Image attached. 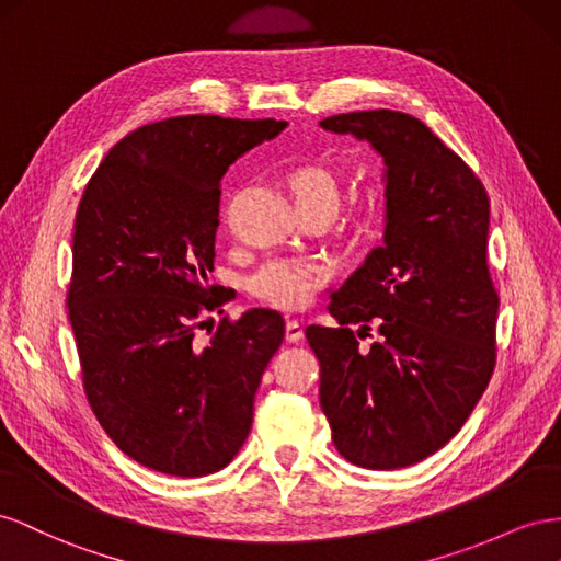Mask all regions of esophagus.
I'll use <instances>...</instances> for the list:
<instances>
[{
  "label": "esophagus",
  "mask_w": 561,
  "mask_h": 561,
  "mask_svg": "<svg viewBox=\"0 0 561 561\" xmlns=\"http://www.w3.org/2000/svg\"><path fill=\"white\" fill-rule=\"evenodd\" d=\"M286 341L289 343H298L300 339H302V324L298 322V319H289V322H286Z\"/></svg>",
  "instance_id": "34e87169"
}]
</instances>
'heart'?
I'll return each mask as SVG.
<instances>
[{
	"instance_id": "1",
	"label": "heart",
	"mask_w": 561,
	"mask_h": 561,
	"mask_svg": "<svg viewBox=\"0 0 561 561\" xmlns=\"http://www.w3.org/2000/svg\"><path fill=\"white\" fill-rule=\"evenodd\" d=\"M289 190L296 204L317 202L333 211L341 195L335 173L327 167L306 164L289 175ZM331 277V267L314 259H270L251 272L249 291L267 306L298 310L314 298L317 289Z\"/></svg>"
}]
</instances>
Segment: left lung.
<instances>
[{
  "label": "left lung",
  "instance_id": "left-lung-1",
  "mask_svg": "<svg viewBox=\"0 0 561 561\" xmlns=\"http://www.w3.org/2000/svg\"><path fill=\"white\" fill-rule=\"evenodd\" d=\"M382 157L386 234L339 291V329L308 327L319 404L339 454L369 470L407 468L439 451L468 421L495 366L499 294L486 263L482 181L404 112L362 110L319 122ZM379 327L381 341L358 350Z\"/></svg>",
  "mask_w": 561,
  "mask_h": 561
}]
</instances>
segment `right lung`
Instances as JSON below:
<instances>
[{
    "label": "right lung",
    "instance_id": "obj_1",
    "mask_svg": "<svg viewBox=\"0 0 561 561\" xmlns=\"http://www.w3.org/2000/svg\"><path fill=\"white\" fill-rule=\"evenodd\" d=\"M284 126L218 115L146 124L105 154L79 202L68 317L84 392L107 437L150 470L218 472L251 430L282 314L222 317L209 343L195 331L230 300L206 282L220 179Z\"/></svg>",
    "mask_w": 561,
    "mask_h": 561
}]
</instances>
